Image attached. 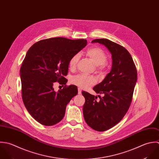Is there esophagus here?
Here are the masks:
<instances>
[{
  "label": "esophagus",
  "mask_w": 159,
  "mask_h": 159,
  "mask_svg": "<svg viewBox=\"0 0 159 159\" xmlns=\"http://www.w3.org/2000/svg\"><path fill=\"white\" fill-rule=\"evenodd\" d=\"M78 94H81V89L80 88H78Z\"/></svg>",
  "instance_id": "esophagus-1"
}]
</instances>
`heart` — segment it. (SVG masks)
Returning <instances> with one entry per match:
<instances>
[{"mask_svg": "<svg viewBox=\"0 0 159 159\" xmlns=\"http://www.w3.org/2000/svg\"><path fill=\"white\" fill-rule=\"evenodd\" d=\"M86 54L95 63L97 71L100 73H102L106 71L107 55L102 49L98 47L91 48L86 51ZM79 59V53H75L70 58L68 61V67L70 70H73L75 69ZM97 81L96 76L83 74H79L73 76L70 80L71 84L81 89H88L97 83Z\"/></svg>", "mask_w": 159, "mask_h": 159, "instance_id": "b5f03b06", "label": "heart"}]
</instances>
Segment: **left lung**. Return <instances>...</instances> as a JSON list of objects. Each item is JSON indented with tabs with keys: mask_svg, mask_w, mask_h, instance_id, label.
<instances>
[{
	"mask_svg": "<svg viewBox=\"0 0 159 159\" xmlns=\"http://www.w3.org/2000/svg\"><path fill=\"white\" fill-rule=\"evenodd\" d=\"M92 43L103 44L111 54L112 66L105 79L93 88L98 97L82 92L85 98L83 115L86 123L98 131H106L119 123L131 105L137 81V70L132 57L123 46L107 39Z\"/></svg>",
	"mask_w": 159,
	"mask_h": 159,
	"instance_id": "8db88e82",
	"label": "left lung"
}]
</instances>
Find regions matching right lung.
<instances>
[{
	"label": "right lung",
	"instance_id": "add662e5",
	"mask_svg": "<svg viewBox=\"0 0 159 159\" xmlns=\"http://www.w3.org/2000/svg\"><path fill=\"white\" fill-rule=\"evenodd\" d=\"M86 44V39L52 38L36 43L28 51L20 70L22 99L39 123L52 126L64 117L66 106L78 94L76 86L65 85L68 61ZM57 81L65 85L58 92L53 88Z\"/></svg>",
	"mask_w": 159,
	"mask_h": 159
}]
</instances>
